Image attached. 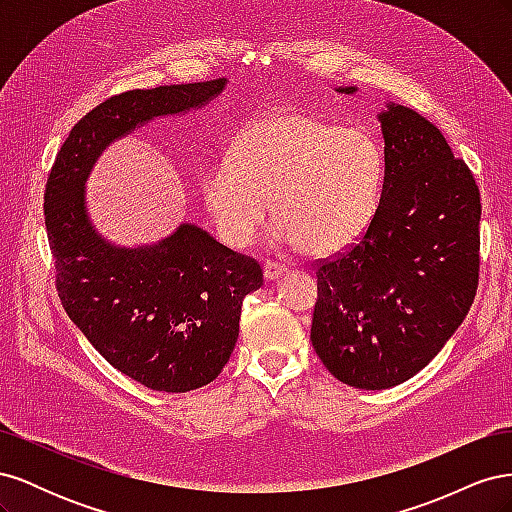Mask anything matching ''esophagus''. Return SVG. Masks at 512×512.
Listing matches in <instances>:
<instances>
[{
	"instance_id": "esophagus-1",
	"label": "esophagus",
	"mask_w": 512,
	"mask_h": 512,
	"mask_svg": "<svg viewBox=\"0 0 512 512\" xmlns=\"http://www.w3.org/2000/svg\"><path fill=\"white\" fill-rule=\"evenodd\" d=\"M262 271H265V277H267V280H277V277H280V275L284 273V267H282V265H277V262L267 260V262H265V267H262Z\"/></svg>"
}]
</instances>
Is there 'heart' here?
Instances as JSON below:
<instances>
[{
    "label": "heart",
    "instance_id": "heart-1",
    "mask_svg": "<svg viewBox=\"0 0 512 512\" xmlns=\"http://www.w3.org/2000/svg\"><path fill=\"white\" fill-rule=\"evenodd\" d=\"M384 181L378 143L361 128L277 111L235 136L203 183L222 239L250 245L275 213V237L309 254L346 250L374 220Z\"/></svg>",
    "mask_w": 512,
    "mask_h": 512
}]
</instances>
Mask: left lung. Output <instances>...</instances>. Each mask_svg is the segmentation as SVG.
<instances>
[{
  "label": "left lung",
  "instance_id": "obj_1",
  "mask_svg": "<svg viewBox=\"0 0 512 512\" xmlns=\"http://www.w3.org/2000/svg\"><path fill=\"white\" fill-rule=\"evenodd\" d=\"M380 123V205L359 241L316 262L309 335L324 367L365 391L406 382L442 350L470 312L480 269V192L468 164L408 106L389 104Z\"/></svg>",
  "mask_w": 512,
  "mask_h": 512
}]
</instances>
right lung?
<instances>
[{
	"label": "right lung",
	"instance_id": "add662e5",
	"mask_svg": "<svg viewBox=\"0 0 512 512\" xmlns=\"http://www.w3.org/2000/svg\"><path fill=\"white\" fill-rule=\"evenodd\" d=\"M226 79L132 89L74 123L44 188L55 288L70 320L121 374L151 391L188 393L222 374L245 294L262 269L198 226L149 247H113L91 228L83 183L100 151L141 123L207 104Z\"/></svg>",
	"mask_w": 512,
	"mask_h": 512
}]
</instances>
